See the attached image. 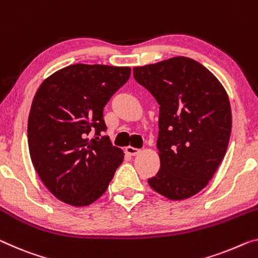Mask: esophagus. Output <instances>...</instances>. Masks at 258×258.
Here are the masks:
<instances>
[{
	"instance_id": "1",
	"label": "esophagus",
	"mask_w": 258,
	"mask_h": 258,
	"mask_svg": "<svg viewBox=\"0 0 258 258\" xmlns=\"http://www.w3.org/2000/svg\"><path fill=\"white\" fill-rule=\"evenodd\" d=\"M125 152L130 154V156H136V154L140 153L141 151L136 148H133V146H126L125 148Z\"/></svg>"
}]
</instances>
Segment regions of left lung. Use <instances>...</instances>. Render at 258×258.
<instances>
[{
  "instance_id": "8db88e82",
  "label": "left lung",
  "mask_w": 258,
  "mask_h": 258,
  "mask_svg": "<svg viewBox=\"0 0 258 258\" xmlns=\"http://www.w3.org/2000/svg\"><path fill=\"white\" fill-rule=\"evenodd\" d=\"M134 77L160 106V169L150 187L168 200H187L207 187L225 157L232 130L227 92L185 56L135 67Z\"/></svg>"
}]
</instances>
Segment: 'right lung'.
<instances>
[{"instance_id": "1", "label": "right lung", "mask_w": 258, "mask_h": 258, "mask_svg": "<svg viewBox=\"0 0 258 258\" xmlns=\"http://www.w3.org/2000/svg\"><path fill=\"white\" fill-rule=\"evenodd\" d=\"M129 67L71 64L41 83L31 106L27 138L35 172L58 201L88 207L104 195L124 153L113 146L104 107L130 77ZM96 130V140L89 133Z\"/></svg>"}]
</instances>
